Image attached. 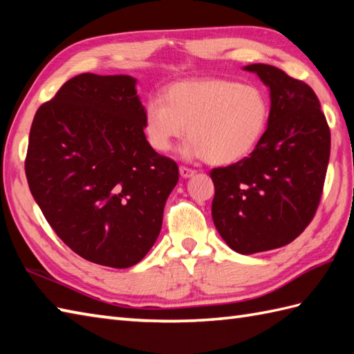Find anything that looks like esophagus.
<instances>
[{
  "instance_id": "34e87169",
  "label": "esophagus",
  "mask_w": 354,
  "mask_h": 354,
  "mask_svg": "<svg viewBox=\"0 0 354 354\" xmlns=\"http://www.w3.org/2000/svg\"><path fill=\"white\" fill-rule=\"evenodd\" d=\"M194 171L193 169H189V167H185V165H181V167H179V175H181L183 178H192V176H194Z\"/></svg>"
}]
</instances>
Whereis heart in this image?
<instances>
[{"instance_id":"heart-1","label":"heart","mask_w":354,"mask_h":354,"mask_svg":"<svg viewBox=\"0 0 354 354\" xmlns=\"http://www.w3.org/2000/svg\"><path fill=\"white\" fill-rule=\"evenodd\" d=\"M269 122L266 93L255 85L225 79L183 80L164 99L145 106V133L150 147L167 153L189 133L185 158H207L214 165L243 160L257 147Z\"/></svg>"}]
</instances>
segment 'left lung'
I'll return each instance as SVG.
<instances>
[{
    "label": "left lung",
    "instance_id": "1",
    "mask_svg": "<svg viewBox=\"0 0 354 354\" xmlns=\"http://www.w3.org/2000/svg\"><path fill=\"white\" fill-rule=\"evenodd\" d=\"M269 88L266 132L250 156L213 169L212 216L232 251L255 254L295 240L313 219L330 158L318 97L301 80L265 64L243 66Z\"/></svg>",
    "mask_w": 354,
    "mask_h": 354
}]
</instances>
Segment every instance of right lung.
Listing matches in <instances>:
<instances>
[{
    "mask_svg": "<svg viewBox=\"0 0 354 354\" xmlns=\"http://www.w3.org/2000/svg\"><path fill=\"white\" fill-rule=\"evenodd\" d=\"M26 176L65 245L88 261L124 269L156 242L179 171L146 140L137 79L84 73L37 109Z\"/></svg>",
    "mask_w": 354,
    "mask_h": 354,
    "instance_id": "right-lung-1",
    "label": "right lung"
}]
</instances>
